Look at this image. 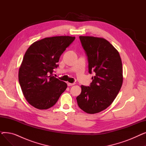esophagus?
I'll list each match as a JSON object with an SVG mask.
<instances>
[{
  "instance_id": "esophagus-1",
  "label": "esophagus",
  "mask_w": 146,
  "mask_h": 146,
  "mask_svg": "<svg viewBox=\"0 0 146 146\" xmlns=\"http://www.w3.org/2000/svg\"><path fill=\"white\" fill-rule=\"evenodd\" d=\"M74 83H67V86H73L74 85Z\"/></svg>"
}]
</instances>
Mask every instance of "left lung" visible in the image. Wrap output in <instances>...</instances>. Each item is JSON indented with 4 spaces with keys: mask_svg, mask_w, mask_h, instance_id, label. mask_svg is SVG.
<instances>
[{
    "mask_svg": "<svg viewBox=\"0 0 146 146\" xmlns=\"http://www.w3.org/2000/svg\"><path fill=\"white\" fill-rule=\"evenodd\" d=\"M88 61L90 74H94L89 86H81L76 98L79 108L88 113L101 112L112 103L122 86V61L118 51L102 38L80 36Z\"/></svg>",
    "mask_w": 146,
    "mask_h": 146,
    "instance_id": "8db88e82",
    "label": "left lung"
}]
</instances>
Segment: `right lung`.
I'll list each match as a JSON object with an SVG mask.
<instances>
[{"label": "right lung", "instance_id": "1", "mask_svg": "<svg viewBox=\"0 0 146 146\" xmlns=\"http://www.w3.org/2000/svg\"><path fill=\"white\" fill-rule=\"evenodd\" d=\"M75 36L45 38L27 50L19 70V82L28 103L39 110L54 105L67 84L52 76L59 58Z\"/></svg>", "mask_w": 146, "mask_h": 146}]
</instances>
